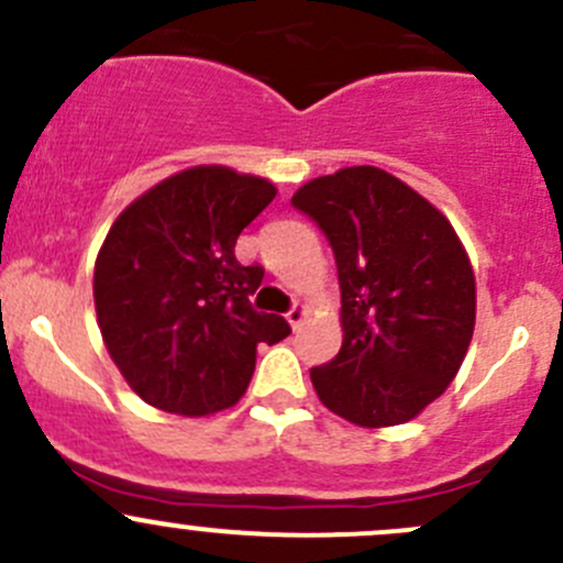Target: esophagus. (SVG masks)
Wrapping results in <instances>:
<instances>
[{"label":"esophagus","instance_id":"34e87169","mask_svg":"<svg viewBox=\"0 0 563 563\" xmlns=\"http://www.w3.org/2000/svg\"><path fill=\"white\" fill-rule=\"evenodd\" d=\"M286 318H288V323H291V329H299L302 327L305 318H308V308H305V305H297V308L288 310Z\"/></svg>","mask_w":563,"mask_h":563}]
</instances>
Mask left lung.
<instances>
[{
    "mask_svg": "<svg viewBox=\"0 0 563 563\" xmlns=\"http://www.w3.org/2000/svg\"><path fill=\"white\" fill-rule=\"evenodd\" d=\"M291 203L338 264L343 345L310 371L318 400L360 428L419 417L457 376L474 334V266L455 229L376 166L310 179Z\"/></svg>",
    "mask_w": 563,
    "mask_h": 563,
    "instance_id": "8db88e82",
    "label": "left lung"
}]
</instances>
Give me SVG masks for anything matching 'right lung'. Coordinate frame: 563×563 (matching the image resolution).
I'll use <instances>...</instances> for the list:
<instances>
[{"mask_svg":"<svg viewBox=\"0 0 563 563\" xmlns=\"http://www.w3.org/2000/svg\"><path fill=\"white\" fill-rule=\"evenodd\" d=\"M275 196L261 176L192 166L113 220L95 261V310L113 365L144 402L179 417L231 408L258 343L291 334L286 318L253 310L264 269L234 255Z\"/></svg>","mask_w":563,"mask_h":563,"instance_id":"right-lung-1","label":"right lung"}]
</instances>
